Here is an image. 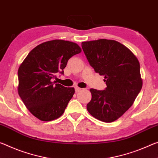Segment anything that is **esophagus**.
Here are the masks:
<instances>
[{
	"label": "esophagus",
	"mask_w": 158,
	"mask_h": 158,
	"mask_svg": "<svg viewBox=\"0 0 158 158\" xmlns=\"http://www.w3.org/2000/svg\"><path fill=\"white\" fill-rule=\"evenodd\" d=\"M81 89L79 88V87H75V92H76V93L79 92L80 91H81Z\"/></svg>",
	"instance_id": "obj_1"
}]
</instances>
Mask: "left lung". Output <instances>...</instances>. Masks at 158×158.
I'll list each match as a JSON object with an SVG mask.
<instances>
[{
	"mask_svg": "<svg viewBox=\"0 0 158 158\" xmlns=\"http://www.w3.org/2000/svg\"><path fill=\"white\" fill-rule=\"evenodd\" d=\"M81 47L90 65L105 76V90L91 89L87 110L104 122L117 120L133 105L142 88L140 64L129 48L114 40L85 41Z\"/></svg>",
	"mask_w": 158,
	"mask_h": 158,
	"instance_id": "left-lung-1",
	"label": "left lung"
}]
</instances>
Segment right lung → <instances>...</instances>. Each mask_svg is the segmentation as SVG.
I'll use <instances>...</instances> for the list:
<instances>
[{
  "mask_svg": "<svg viewBox=\"0 0 158 158\" xmlns=\"http://www.w3.org/2000/svg\"><path fill=\"white\" fill-rule=\"evenodd\" d=\"M81 52L78 45L63 40L44 42L30 51L18 69V94L31 113L41 121L63 114L74 88L57 84L56 74H64L69 59Z\"/></svg>",
  "mask_w": 158,
  "mask_h": 158,
  "instance_id": "add662e5",
  "label": "right lung"
}]
</instances>
